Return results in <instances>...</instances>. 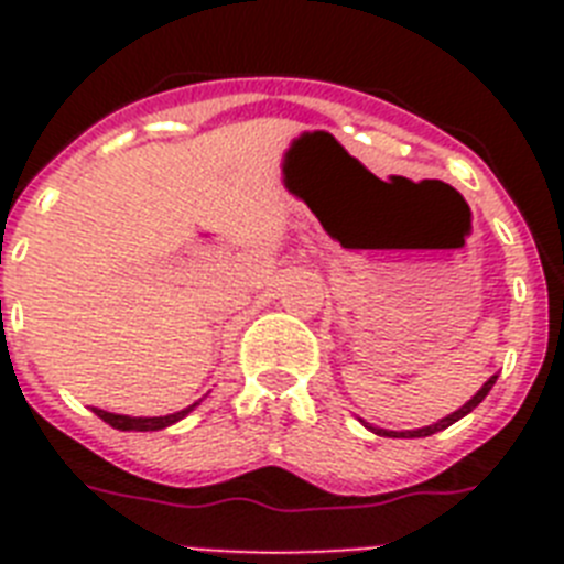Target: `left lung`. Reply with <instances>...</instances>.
Segmentation results:
<instances>
[{
  "label": "left lung",
  "mask_w": 564,
  "mask_h": 564,
  "mask_svg": "<svg viewBox=\"0 0 564 564\" xmlns=\"http://www.w3.org/2000/svg\"><path fill=\"white\" fill-rule=\"evenodd\" d=\"M495 381H497V376L488 378V381L482 383L480 390H477V395L471 398V401L463 403L460 410L452 412V415H446V417H443V421L432 423V426H423V430H410V432H387V430H376V426H367V423H364V426H367V430L376 432V435H383V437H430V435H435V432H441V430H446V426H452V423H455V421H460V417H466L468 412L475 410L477 403H480L482 398H486L488 392H491V387H495Z\"/></svg>",
  "instance_id": "obj_1"
}]
</instances>
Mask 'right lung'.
Returning a JSON list of instances; mask_svg holds the SVG:
<instances>
[{"mask_svg": "<svg viewBox=\"0 0 564 564\" xmlns=\"http://www.w3.org/2000/svg\"><path fill=\"white\" fill-rule=\"evenodd\" d=\"M197 403H192V406H186V410L174 412V415H163V417H129V415H115V412H107V410H98V406H93V412H96L98 417H101L104 423H109L112 430H121V432H158V430H166V426H172V423H177L181 417H186L188 412L194 410Z\"/></svg>", "mask_w": 564, "mask_h": 564, "instance_id": "add662e5", "label": "right lung"}]
</instances>
